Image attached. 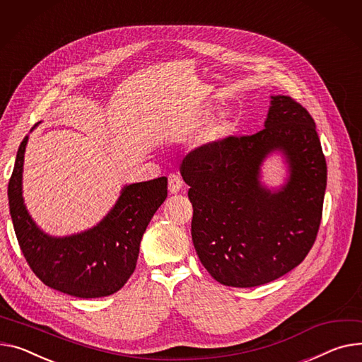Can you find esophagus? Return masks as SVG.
Masks as SVG:
<instances>
[{
    "label": "esophagus",
    "instance_id": "esophagus-1",
    "mask_svg": "<svg viewBox=\"0 0 362 362\" xmlns=\"http://www.w3.org/2000/svg\"><path fill=\"white\" fill-rule=\"evenodd\" d=\"M183 186V180L179 175H170L168 176V190H170V194H177V192L182 189Z\"/></svg>",
    "mask_w": 362,
    "mask_h": 362
}]
</instances>
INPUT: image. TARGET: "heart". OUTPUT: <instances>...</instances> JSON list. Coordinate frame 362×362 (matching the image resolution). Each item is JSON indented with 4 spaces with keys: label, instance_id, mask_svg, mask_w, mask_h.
<instances>
[{
    "label": "heart",
    "instance_id": "b5f03b06",
    "mask_svg": "<svg viewBox=\"0 0 362 362\" xmlns=\"http://www.w3.org/2000/svg\"><path fill=\"white\" fill-rule=\"evenodd\" d=\"M228 125H230V119L226 113L216 115L215 117H212L209 120L206 127L204 128V131L201 134V142L212 144V142H216L218 139H221L226 135Z\"/></svg>",
    "mask_w": 362,
    "mask_h": 362
}]
</instances>
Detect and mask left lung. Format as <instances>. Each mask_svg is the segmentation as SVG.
Listing matches in <instances>:
<instances>
[{
  "label": "left lung",
  "mask_w": 362,
  "mask_h": 362,
  "mask_svg": "<svg viewBox=\"0 0 362 362\" xmlns=\"http://www.w3.org/2000/svg\"><path fill=\"white\" fill-rule=\"evenodd\" d=\"M264 128L190 151L180 173L194 206L192 240L209 275L227 286L268 284L304 260L322 221L327 167L316 124L290 95H271ZM279 151L288 179L278 191L259 180Z\"/></svg>",
  "instance_id": "obj_1"
}]
</instances>
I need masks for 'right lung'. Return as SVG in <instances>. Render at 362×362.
<instances>
[{"instance_id":"1","label":"right lung","mask_w":362,"mask_h":362,"mask_svg":"<svg viewBox=\"0 0 362 362\" xmlns=\"http://www.w3.org/2000/svg\"><path fill=\"white\" fill-rule=\"evenodd\" d=\"M28 139L24 136L17 151L8 182V205L20 249L30 269L45 285L72 297L115 294L135 271L141 238L167 198V177L124 186L115 206L98 226L54 237L36 226L23 201Z\"/></svg>"}]
</instances>
